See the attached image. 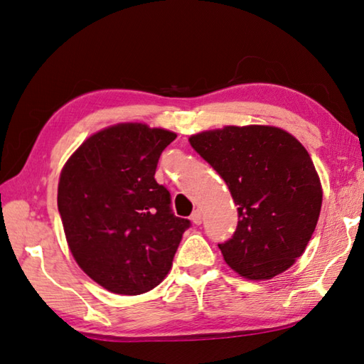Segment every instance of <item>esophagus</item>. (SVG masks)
Instances as JSON below:
<instances>
[{
    "mask_svg": "<svg viewBox=\"0 0 364 364\" xmlns=\"http://www.w3.org/2000/svg\"><path fill=\"white\" fill-rule=\"evenodd\" d=\"M191 221H193L194 224H197V226H199V224H202V211L200 210H196L193 215H191Z\"/></svg>",
    "mask_w": 364,
    "mask_h": 364,
    "instance_id": "obj_1",
    "label": "esophagus"
}]
</instances>
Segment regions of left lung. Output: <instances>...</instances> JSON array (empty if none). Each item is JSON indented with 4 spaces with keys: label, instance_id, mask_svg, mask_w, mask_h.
<instances>
[{
    "label": "left lung",
    "instance_id": "left-lung-1",
    "mask_svg": "<svg viewBox=\"0 0 364 364\" xmlns=\"http://www.w3.org/2000/svg\"><path fill=\"white\" fill-rule=\"evenodd\" d=\"M189 143L226 181L239 211L235 232L218 243L224 261L250 280L291 267L314 234L323 199L306 148L270 125H229Z\"/></svg>",
    "mask_w": 364,
    "mask_h": 364
}]
</instances>
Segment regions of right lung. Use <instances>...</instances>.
<instances>
[{
	"label": "right lung",
	"instance_id": "obj_1",
	"mask_svg": "<svg viewBox=\"0 0 364 364\" xmlns=\"http://www.w3.org/2000/svg\"><path fill=\"white\" fill-rule=\"evenodd\" d=\"M176 135L117 124L87 138L60 173L57 205L68 247L85 274L116 294H141L168 274L189 220L175 216L156 181Z\"/></svg>",
	"mask_w": 364,
	"mask_h": 364
}]
</instances>
